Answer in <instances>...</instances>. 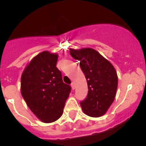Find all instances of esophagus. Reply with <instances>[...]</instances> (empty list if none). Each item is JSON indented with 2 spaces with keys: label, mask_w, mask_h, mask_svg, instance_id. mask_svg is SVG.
Segmentation results:
<instances>
[{
  "label": "esophagus",
  "mask_w": 146,
  "mask_h": 146,
  "mask_svg": "<svg viewBox=\"0 0 146 146\" xmlns=\"http://www.w3.org/2000/svg\"><path fill=\"white\" fill-rule=\"evenodd\" d=\"M70 86H71L72 89L74 90V89H75V84H74V83H71V84H70Z\"/></svg>",
  "instance_id": "obj_1"
}]
</instances>
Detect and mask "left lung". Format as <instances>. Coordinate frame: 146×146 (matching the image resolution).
<instances>
[{
	"label": "left lung",
	"mask_w": 146,
	"mask_h": 146,
	"mask_svg": "<svg viewBox=\"0 0 146 146\" xmlns=\"http://www.w3.org/2000/svg\"><path fill=\"white\" fill-rule=\"evenodd\" d=\"M70 55L80 61L88 84V94L80 102L86 114L99 117L106 113L115 98L118 78L116 70L107 60L91 48L70 49Z\"/></svg>",
	"instance_id": "left-lung-1"
}]
</instances>
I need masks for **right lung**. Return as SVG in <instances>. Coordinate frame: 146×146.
<instances>
[{"mask_svg":"<svg viewBox=\"0 0 146 146\" xmlns=\"http://www.w3.org/2000/svg\"><path fill=\"white\" fill-rule=\"evenodd\" d=\"M58 58V54L49 52L39 53L29 62L21 78L23 98L31 111L45 123L60 117L71 91L56 67Z\"/></svg>","mask_w":146,"mask_h":146,"instance_id":"1","label":"right lung"}]
</instances>
